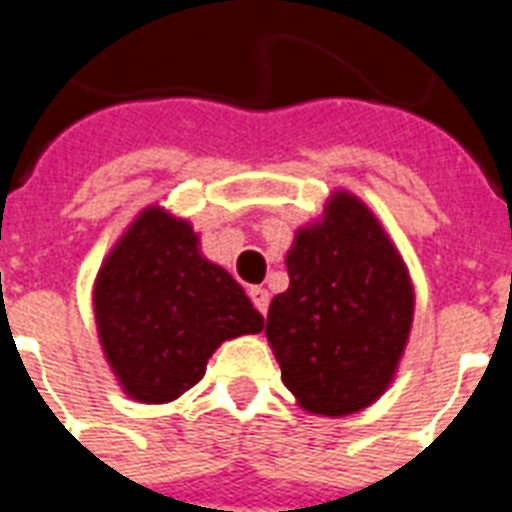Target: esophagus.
I'll use <instances>...</instances> for the list:
<instances>
[{
	"instance_id": "34e87169",
	"label": "esophagus",
	"mask_w": 512,
	"mask_h": 512,
	"mask_svg": "<svg viewBox=\"0 0 512 512\" xmlns=\"http://www.w3.org/2000/svg\"><path fill=\"white\" fill-rule=\"evenodd\" d=\"M247 292H249V300H252V305H255L257 311L265 316V313H268V300H271V297H268V292H265L263 287H249Z\"/></svg>"
}]
</instances>
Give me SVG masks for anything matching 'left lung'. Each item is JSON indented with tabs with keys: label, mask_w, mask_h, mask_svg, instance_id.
I'll list each match as a JSON object with an SVG mask.
<instances>
[{
	"label": "left lung",
	"mask_w": 512,
	"mask_h": 512,
	"mask_svg": "<svg viewBox=\"0 0 512 512\" xmlns=\"http://www.w3.org/2000/svg\"><path fill=\"white\" fill-rule=\"evenodd\" d=\"M289 289L271 300L265 337L305 412L345 417L388 390L414 319L396 244L364 201L335 191L287 252Z\"/></svg>",
	"instance_id": "obj_1"
}]
</instances>
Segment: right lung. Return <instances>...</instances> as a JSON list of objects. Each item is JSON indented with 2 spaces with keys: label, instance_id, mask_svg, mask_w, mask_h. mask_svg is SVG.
Returning <instances> with one entry per match:
<instances>
[{
  "label": "right lung",
  "instance_id": "add662e5",
  "mask_svg": "<svg viewBox=\"0 0 512 512\" xmlns=\"http://www.w3.org/2000/svg\"><path fill=\"white\" fill-rule=\"evenodd\" d=\"M92 305L106 361L140 404L175 401L225 340L263 329L239 281L201 255L191 223L159 204L108 252Z\"/></svg>",
  "mask_w": 512,
  "mask_h": 512
}]
</instances>
